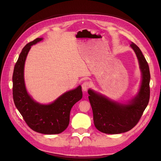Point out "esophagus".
<instances>
[{"instance_id": "obj_1", "label": "esophagus", "mask_w": 161, "mask_h": 161, "mask_svg": "<svg viewBox=\"0 0 161 161\" xmlns=\"http://www.w3.org/2000/svg\"><path fill=\"white\" fill-rule=\"evenodd\" d=\"M91 86V84L89 83V82H85L82 83V91H86L87 90H88V89L90 88Z\"/></svg>"}]
</instances>
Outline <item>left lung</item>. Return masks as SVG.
Segmentation results:
<instances>
[{"label":"left lung","mask_w":161,"mask_h":161,"mask_svg":"<svg viewBox=\"0 0 161 161\" xmlns=\"http://www.w3.org/2000/svg\"><path fill=\"white\" fill-rule=\"evenodd\" d=\"M130 47L138 60L142 80L138 93L125 103H119L96 91L89 89V99L95 128L105 134L126 132L138 124L150 99V75L148 62L140 48L131 42Z\"/></svg>","instance_id":"left-lung-1"}]
</instances>
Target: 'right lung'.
Here are the masks:
<instances>
[{
	"instance_id": "right-lung-1",
	"label": "right lung",
	"mask_w": 161,
	"mask_h": 161,
	"mask_svg": "<svg viewBox=\"0 0 161 161\" xmlns=\"http://www.w3.org/2000/svg\"><path fill=\"white\" fill-rule=\"evenodd\" d=\"M43 40L36 38L23 48L14 65L13 75V97L14 105L31 130L43 134H57L69 124L70 110L82 99L81 86L66 91L50 104L34 101L27 91L24 80V66L28 52L33 45Z\"/></svg>"
}]
</instances>
